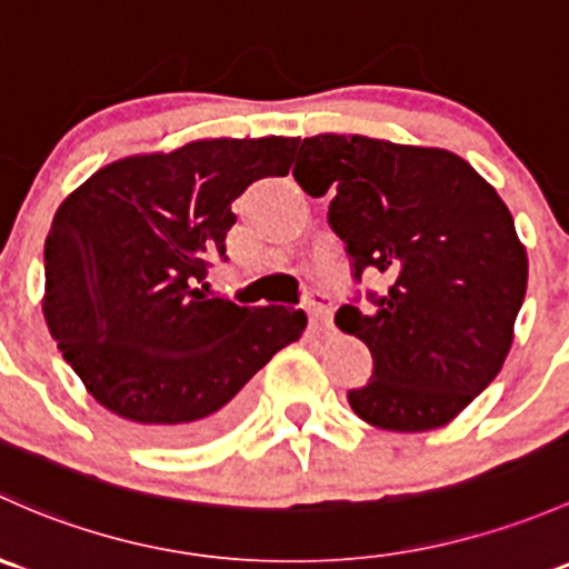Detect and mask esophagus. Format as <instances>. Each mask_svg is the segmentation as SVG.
I'll return each mask as SVG.
<instances>
[{
	"instance_id": "obj_1",
	"label": "esophagus",
	"mask_w": 569,
	"mask_h": 569,
	"mask_svg": "<svg viewBox=\"0 0 569 569\" xmlns=\"http://www.w3.org/2000/svg\"><path fill=\"white\" fill-rule=\"evenodd\" d=\"M308 316L313 325L330 327L332 325V300L330 297L321 295V291H313L308 300Z\"/></svg>"
}]
</instances>
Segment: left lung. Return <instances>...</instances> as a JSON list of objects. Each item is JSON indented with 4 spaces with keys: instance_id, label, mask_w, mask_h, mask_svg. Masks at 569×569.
Masks as SVG:
<instances>
[{
    "instance_id": "left-lung-1",
    "label": "left lung",
    "mask_w": 569,
    "mask_h": 569,
    "mask_svg": "<svg viewBox=\"0 0 569 569\" xmlns=\"http://www.w3.org/2000/svg\"><path fill=\"white\" fill-rule=\"evenodd\" d=\"M295 179L313 199L332 190L330 226L355 278L390 280L376 308L343 305L335 325L373 355L349 390L368 426L422 433L456 420L510 355L529 259L496 188L450 149L368 136L302 139Z\"/></svg>"
}]
</instances>
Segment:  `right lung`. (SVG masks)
Instances as JSON below:
<instances>
[{
  "label": "right lung",
  "mask_w": 569,
  "mask_h": 569,
  "mask_svg": "<svg viewBox=\"0 0 569 569\" xmlns=\"http://www.w3.org/2000/svg\"><path fill=\"white\" fill-rule=\"evenodd\" d=\"M297 139H199L119 158L79 184L46 237L43 316L87 392L154 445L229 430L248 381L300 340L302 310L204 300L231 201L286 177Z\"/></svg>",
  "instance_id": "1"
}]
</instances>
